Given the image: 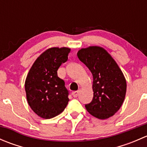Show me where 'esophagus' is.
Segmentation results:
<instances>
[{
    "instance_id": "34e87169",
    "label": "esophagus",
    "mask_w": 147,
    "mask_h": 147,
    "mask_svg": "<svg viewBox=\"0 0 147 147\" xmlns=\"http://www.w3.org/2000/svg\"><path fill=\"white\" fill-rule=\"evenodd\" d=\"M80 94V91H75L72 92V95L74 97H77Z\"/></svg>"
}]
</instances>
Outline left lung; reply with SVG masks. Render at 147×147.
Listing matches in <instances>:
<instances>
[{
    "mask_svg": "<svg viewBox=\"0 0 147 147\" xmlns=\"http://www.w3.org/2000/svg\"><path fill=\"white\" fill-rule=\"evenodd\" d=\"M78 57L93 76L92 102L85 105L87 112L100 119L112 117L122 105L127 82L122 72L106 50L99 46L82 48Z\"/></svg>",
    "mask_w": 147,
    "mask_h": 147,
    "instance_id": "left-lung-1",
    "label": "left lung"
}]
</instances>
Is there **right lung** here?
<instances>
[{
    "label": "right lung",
    "mask_w": 147,
    "mask_h": 147,
    "mask_svg": "<svg viewBox=\"0 0 147 147\" xmlns=\"http://www.w3.org/2000/svg\"><path fill=\"white\" fill-rule=\"evenodd\" d=\"M69 52L68 47L47 49L36 59L27 75L25 89L28 103L43 119L60 115L69 100L64 80L57 76V69L67 60Z\"/></svg>",
    "instance_id": "1"
}]
</instances>
